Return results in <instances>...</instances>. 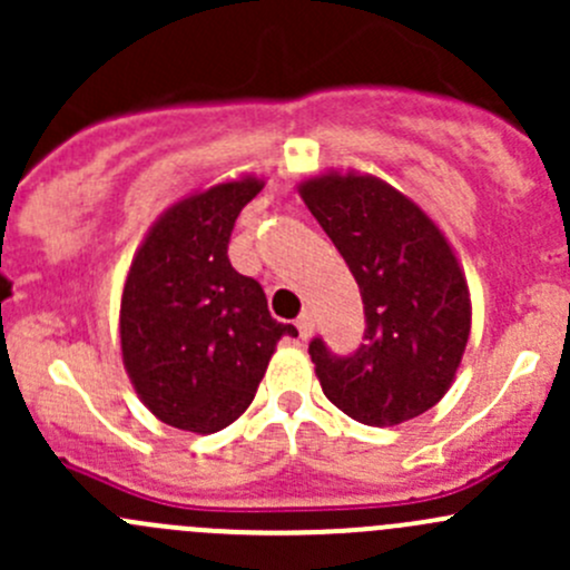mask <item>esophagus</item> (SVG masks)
Masks as SVG:
<instances>
[{
	"label": "esophagus",
	"mask_w": 570,
	"mask_h": 570,
	"mask_svg": "<svg viewBox=\"0 0 570 570\" xmlns=\"http://www.w3.org/2000/svg\"><path fill=\"white\" fill-rule=\"evenodd\" d=\"M295 325H297V333H301V338H308L312 336V331H314V320H312V314H301V317L295 320Z\"/></svg>",
	"instance_id": "esophagus-1"
}]
</instances>
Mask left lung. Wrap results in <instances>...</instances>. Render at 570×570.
<instances>
[{
	"label": "left lung",
	"instance_id": "obj_1",
	"mask_svg": "<svg viewBox=\"0 0 570 570\" xmlns=\"http://www.w3.org/2000/svg\"><path fill=\"white\" fill-rule=\"evenodd\" d=\"M303 200L347 262L364 301V342L338 355L308 344L322 392L350 419L392 428L450 389L469 342V286L444 234L416 204L372 176L327 174Z\"/></svg>",
	"mask_w": 570,
	"mask_h": 570
}]
</instances>
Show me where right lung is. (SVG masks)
<instances>
[{
  "instance_id": "obj_1",
  "label": "right lung",
  "mask_w": 570,
  "mask_h": 570,
  "mask_svg": "<svg viewBox=\"0 0 570 570\" xmlns=\"http://www.w3.org/2000/svg\"><path fill=\"white\" fill-rule=\"evenodd\" d=\"M256 178L217 184L159 217L131 262L120 350L137 394L165 424L217 433L256 396L269 355L295 325L269 317L256 278L228 262L234 223Z\"/></svg>"
}]
</instances>
